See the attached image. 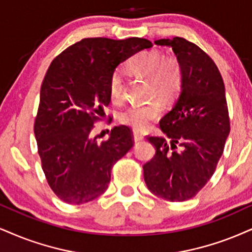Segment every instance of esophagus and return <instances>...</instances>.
Here are the masks:
<instances>
[{
    "mask_svg": "<svg viewBox=\"0 0 252 252\" xmlns=\"http://www.w3.org/2000/svg\"><path fill=\"white\" fill-rule=\"evenodd\" d=\"M133 139H134V142H139L144 139V135L141 133H139L138 131H133Z\"/></svg>",
    "mask_w": 252,
    "mask_h": 252,
    "instance_id": "1",
    "label": "esophagus"
}]
</instances>
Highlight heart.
<instances>
[{"label":"heart","instance_id":"heart-1","mask_svg":"<svg viewBox=\"0 0 252 252\" xmlns=\"http://www.w3.org/2000/svg\"><path fill=\"white\" fill-rule=\"evenodd\" d=\"M133 74L148 79L152 95H158L162 100L173 99L181 91L183 83V69L180 61L174 56L163 57L157 50H146L136 54L128 65ZM110 98L119 102L124 95V83L118 73L112 74L108 83ZM163 106L160 100L147 104L131 105L120 113L123 124L132 127L134 131H145L148 126L161 116Z\"/></svg>","mask_w":252,"mask_h":252}]
</instances>
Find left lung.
<instances>
[{"label": "left lung", "mask_w": 252, "mask_h": 252, "mask_svg": "<svg viewBox=\"0 0 252 252\" xmlns=\"http://www.w3.org/2000/svg\"><path fill=\"white\" fill-rule=\"evenodd\" d=\"M154 43L173 49L183 83L173 108L160 120L166 138L147 136L157 152L142 167L144 178L154 195L182 202L206 186L223 154L230 132L224 83L214 61L194 43L182 37Z\"/></svg>", "instance_id": "obj_1"}]
</instances>
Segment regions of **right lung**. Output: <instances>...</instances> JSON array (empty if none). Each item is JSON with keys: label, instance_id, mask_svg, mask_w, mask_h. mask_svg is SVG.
Wrapping results in <instances>:
<instances>
[{"label": "right lung", "instance_id": "1", "mask_svg": "<svg viewBox=\"0 0 252 252\" xmlns=\"http://www.w3.org/2000/svg\"><path fill=\"white\" fill-rule=\"evenodd\" d=\"M152 46L138 37L84 38L49 66L33 132L46 181L62 201L82 204L100 196L112 167L133 147L127 126H116L100 144L91 132L111 102L108 83L116 67Z\"/></svg>", "mask_w": 252, "mask_h": 252}]
</instances>
